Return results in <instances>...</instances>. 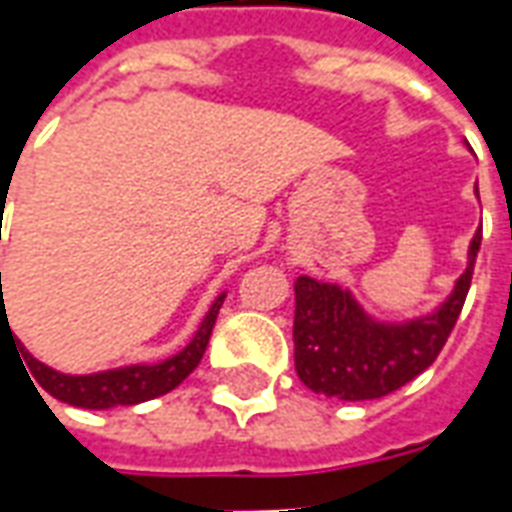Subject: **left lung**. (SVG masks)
Returning a JSON list of instances; mask_svg holds the SVG:
<instances>
[{"instance_id": "1", "label": "left lung", "mask_w": 512, "mask_h": 512, "mask_svg": "<svg viewBox=\"0 0 512 512\" xmlns=\"http://www.w3.org/2000/svg\"><path fill=\"white\" fill-rule=\"evenodd\" d=\"M480 241L483 227L474 233L466 268L455 279L450 296L433 312L406 321L378 318L337 282H321L307 274L296 279L293 362L301 384L337 400H376L428 370L461 315Z\"/></svg>"}]
</instances>
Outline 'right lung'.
Masks as SVG:
<instances>
[{"instance_id": "right-lung-1", "label": "right lung", "mask_w": 512, "mask_h": 512, "mask_svg": "<svg viewBox=\"0 0 512 512\" xmlns=\"http://www.w3.org/2000/svg\"><path fill=\"white\" fill-rule=\"evenodd\" d=\"M2 285V274H0ZM227 293H219L213 299L211 310L205 312V318L197 326V332L191 337L189 343L180 348L178 354L167 356L161 362H153V365H145V362H136V365H123L112 367V370H98V373H84V376H71V373H62V370H54V367L43 365L40 359L29 354L24 345L16 340V351H21V365H27L29 376L35 378L51 397H57L62 403L76 408H93V411H101V408H115V406H136V403H145V400H153V397H161L172 392L175 386L189 376L194 367L200 365L202 354L208 348V340H211L213 323H216V315H219V307ZM5 301V299H2ZM7 312L2 307L0 312V329L5 326ZM10 329V323H7ZM13 337V332H10ZM38 389V386H35Z\"/></svg>"}]
</instances>
